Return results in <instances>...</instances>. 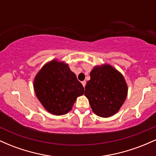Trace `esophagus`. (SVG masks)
<instances>
[{
	"instance_id": "34e87169",
	"label": "esophagus",
	"mask_w": 156,
	"mask_h": 156,
	"mask_svg": "<svg viewBox=\"0 0 156 156\" xmlns=\"http://www.w3.org/2000/svg\"><path fill=\"white\" fill-rule=\"evenodd\" d=\"M86 83H87V82L85 81V80H83V81H82L81 82V83H82V85L83 86V87H85V85H86Z\"/></svg>"
}]
</instances>
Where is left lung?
I'll list each match as a JSON object with an SVG mask.
<instances>
[{
	"instance_id": "left-lung-1",
	"label": "left lung",
	"mask_w": 156,
	"mask_h": 156,
	"mask_svg": "<svg viewBox=\"0 0 156 156\" xmlns=\"http://www.w3.org/2000/svg\"><path fill=\"white\" fill-rule=\"evenodd\" d=\"M84 95L89 99L93 112L109 117L119 110L127 97L128 87L123 76L112 66L95 67L90 73Z\"/></svg>"
}]
</instances>
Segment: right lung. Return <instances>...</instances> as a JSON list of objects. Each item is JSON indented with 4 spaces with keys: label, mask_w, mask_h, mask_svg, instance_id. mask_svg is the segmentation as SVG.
Returning a JSON list of instances; mask_svg holds the SVG:
<instances>
[{
    "label": "right lung",
    "mask_w": 156,
    "mask_h": 156,
    "mask_svg": "<svg viewBox=\"0 0 156 156\" xmlns=\"http://www.w3.org/2000/svg\"><path fill=\"white\" fill-rule=\"evenodd\" d=\"M34 91L44 108L55 115H63L73 108L84 88L67 64L55 60L45 64L36 76Z\"/></svg>",
    "instance_id": "1"
}]
</instances>
